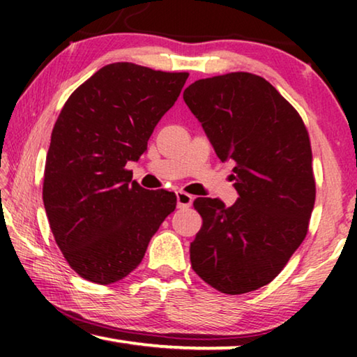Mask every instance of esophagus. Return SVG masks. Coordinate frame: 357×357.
Segmentation results:
<instances>
[{
	"label": "esophagus",
	"instance_id": "obj_1",
	"mask_svg": "<svg viewBox=\"0 0 357 357\" xmlns=\"http://www.w3.org/2000/svg\"><path fill=\"white\" fill-rule=\"evenodd\" d=\"M176 202H178V208H189L193 202V197L185 192H178Z\"/></svg>",
	"mask_w": 357,
	"mask_h": 357
}]
</instances>
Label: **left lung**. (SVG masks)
Instances as JSON below:
<instances>
[{
	"mask_svg": "<svg viewBox=\"0 0 357 357\" xmlns=\"http://www.w3.org/2000/svg\"><path fill=\"white\" fill-rule=\"evenodd\" d=\"M217 157L234 160L239 198H197L203 219L190 263L220 293L243 294L273 282L301 245L315 204L312 148L299 113L263 77L203 78L184 91Z\"/></svg>",
	"mask_w": 357,
	"mask_h": 357,
	"instance_id": "1",
	"label": "left lung"
}]
</instances>
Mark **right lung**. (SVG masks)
<instances>
[{"label": "right lung", "mask_w": 357, "mask_h": 357, "mask_svg": "<svg viewBox=\"0 0 357 357\" xmlns=\"http://www.w3.org/2000/svg\"><path fill=\"white\" fill-rule=\"evenodd\" d=\"M189 74L134 63L104 66L66 102L44 172L45 213L75 273L110 285L142 263L176 195L146 190L126 165L137 162Z\"/></svg>", "instance_id": "add662e5"}]
</instances>
